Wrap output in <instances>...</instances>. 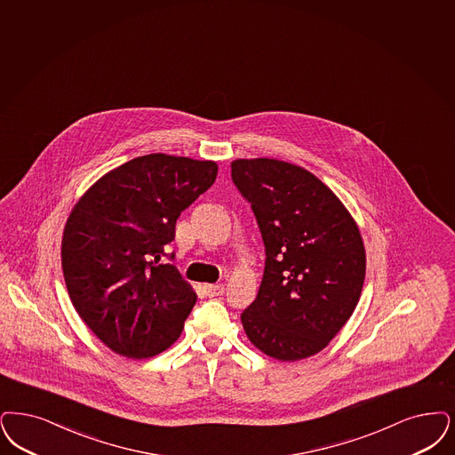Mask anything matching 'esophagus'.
<instances>
[{
  "label": "esophagus",
  "instance_id": "esophagus-1",
  "mask_svg": "<svg viewBox=\"0 0 455 455\" xmlns=\"http://www.w3.org/2000/svg\"><path fill=\"white\" fill-rule=\"evenodd\" d=\"M204 291H206V296L215 298V296H221V294H223L225 286H223V284H206V286H204Z\"/></svg>",
  "mask_w": 455,
  "mask_h": 455
}]
</instances>
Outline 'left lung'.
Listing matches in <instances>:
<instances>
[{
  "instance_id": "8db88e82",
  "label": "left lung",
  "mask_w": 455,
  "mask_h": 455,
  "mask_svg": "<svg viewBox=\"0 0 455 455\" xmlns=\"http://www.w3.org/2000/svg\"><path fill=\"white\" fill-rule=\"evenodd\" d=\"M232 181L251 204L266 251L257 298L240 315L243 330L274 359L309 357L357 307L363 236L340 200L303 167L238 159Z\"/></svg>"
}]
</instances>
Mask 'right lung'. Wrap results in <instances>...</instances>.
Segmentation results:
<instances>
[{
	"label": "right lung",
	"mask_w": 455,
	"mask_h": 455,
	"mask_svg": "<svg viewBox=\"0 0 455 455\" xmlns=\"http://www.w3.org/2000/svg\"><path fill=\"white\" fill-rule=\"evenodd\" d=\"M212 161L148 154L113 169L77 201L62 238L74 308L116 354L144 359L181 335L196 294L167 262L182 212L217 180Z\"/></svg>",
	"instance_id": "obj_1"
}]
</instances>
